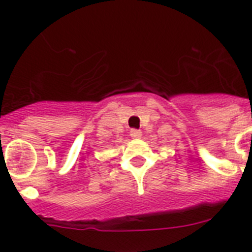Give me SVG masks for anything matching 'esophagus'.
Masks as SVG:
<instances>
[{
  "label": "esophagus",
  "mask_w": 252,
  "mask_h": 252,
  "mask_svg": "<svg viewBox=\"0 0 252 252\" xmlns=\"http://www.w3.org/2000/svg\"><path fill=\"white\" fill-rule=\"evenodd\" d=\"M130 137L133 138V139H139V138L142 137V131L138 130V129H131Z\"/></svg>",
  "instance_id": "obj_1"
}]
</instances>
